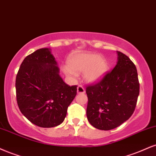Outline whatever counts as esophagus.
Instances as JSON below:
<instances>
[{"mask_svg": "<svg viewBox=\"0 0 156 156\" xmlns=\"http://www.w3.org/2000/svg\"><path fill=\"white\" fill-rule=\"evenodd\" d=\"M77 92L78 94H84L85 93V89L82 86L79 85L77 88Z\"/></svg>", "mask_w": 156, "mask_h": 156, "instance_id": "obj_1", "label": "esophagus"}]
</instances>
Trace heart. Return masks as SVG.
Returning <instances> with one entry per match:
<instances>
[{
    "label": "heart",
    "mask_w": 156,
    "mask_h": 156,
    "mask_svg": "<svg viewBox=\"0 0 156 156\" xmlns=\"http://www.w3.org/2000/svg\"><path fill=\"white\" fill-rule=\"evenodd\" d=\"M69 67H64L67 76H73L75 72L84 71V78L89 83H96L104 77L108 70L105 58L91 52H77L68 59Z\"/></svg>",
    "instance_id": "heart-1"
}]
</instances>
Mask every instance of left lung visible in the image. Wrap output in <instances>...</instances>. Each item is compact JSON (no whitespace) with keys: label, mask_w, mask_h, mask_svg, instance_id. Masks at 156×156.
I'll return each mask as SVG.
<instances>
[{"label":"left lung","mask_w":156,"mask_h":156,"mask_svg":"<svg viewBox=\"0 0 156 156\" xmlns=\"http://www.w3.org/2000/svg\"><path fill=\"white\" fill-rule=\"evenodd\" d=\"M118 62L100 81L86 87V115L100 130L119 126L132 116L140 94L137 70L132 60L117 51Z\"/></svg>","instance_id":"obj_1"}]
</instances>
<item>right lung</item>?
I'll list each match as a JSON object with an SVG mask.
<instances>
[{"mask_svg":"<svg viewBox=\"0 0 156 156\" xmlns=\"http://www.w3.org/2000/svg\"><path fill=\"white\" fill-rule=\"evenodd\" d=\"M15 86L20 111L31 123L43 128L62 123L77 94V86L63 81L48 48L37 49L24 58Z\"/></svg>","mask_w":156,"mask_h":156,"instance_id":"add662e5","label":"right lung"}]
</instances>
